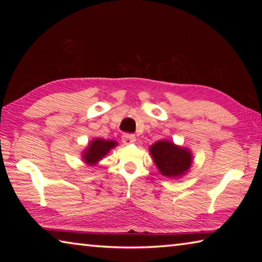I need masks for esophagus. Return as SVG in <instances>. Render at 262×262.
<instances>
[{
    "label": "esophagus",
    "mask_w": 262,
    "mask_h": 262,
    "mask_svg": "<svg viewBox=\"0 0 262 262\" xmlns=\"http://www.w3.org/2000/svg\"><path fill=\"white\" fill-rule=\"evenodd\" d=\"M121 140L125 144H130V143H134V142L136 141V137L133 134H123Z\"/></svg>",
    "instance_id": "obj_1"
}]
</instances>
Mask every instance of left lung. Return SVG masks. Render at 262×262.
Wrapping results in <instances>:
<instances>
[{"mask_svg":"<svg viewBox=\"0 0 262 262\" xmlns=\"http://www.w3.org/2000/svg\"><path fill=\"white\" fill-rule=\"evenodd\" d=\"M149 152L157 170L170 179L180 178L192 167L193 154L189 148L168 140H159L149 147Z\"/></svg>","mask_w":262,"mask_h":262,"instance_id":"left-lung-1","label":"left lung"}]
</instances>
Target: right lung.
<instances>
[{"mask_svg":"<svg viewBox=\"0 0 262 262\" xmlns=\"http://www.w3.org/2000/svg\"><path fill=\"white\" fill-rule=\"evenodd\" d=\"M117 145V141L96 137L89 142L85 149L82 151V161L89 166H95Z\"/></svg>","mask_w":262,"mask_h":262,"instance_id":"1","label":"right lung"}]
</instances>
